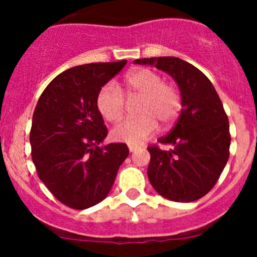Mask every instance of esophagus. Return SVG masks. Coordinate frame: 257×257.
I'll list each match as a JSON object with an SVG mask.
<instances>
[{
  "label": "esophagus",
  "instance_id": "esophagus-1",
  "mask_svg": "<svg viewBox=\"0 0 257 257\" xmlns=\"http://www.w3.org/2000/svg\"><path fill=\"white\" fill-rule=\"evenodd\" d=\"M128 149H130V152H135V151H138V149H139V147H138V145L130 144V145H128Z\"/></svg>",
  "mask_w": 257,
  "mask_h": 257
}]
</instances>
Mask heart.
Here are the masks:
<instances>
[{"label":"heart","mask_w":257,"mask_h":257,"mask_svg":"<svg viewBox=\"0 0 257 257\" xmlns=\"http://www.w3.org/2000/svg\"><path fill=\"white\" fill-rule=\"evenodd\" d=\"M123 91L115 83L103 85L96 95V108L109 122L121 121L126 112V99L135 100L136 113L139 115L128 118L112 131L117 142L140 144L156 133L160 122L170 126L178 119L183 108V99L178 88L166 83L160 73L152 69H136L123 79Z\"/></svg>","instance_id":"b5f03b06"}]
</instances>
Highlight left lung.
<instances>
[{"label":"left lung","instance_id":"8db88e82","mask_svg":"<svg viewBox=\"0 0 257 257\" xmlns=\"http://www.w3.org/2000/svg\"><path fill=\"white\" fill-rule=\"evenodd\" d=\"M134 63L167 72L179 85L183 99L176 124L158 139L170 149L148 147L152 187L170 201H197L212 189L229 158V121L219 95L198 68L179 58H145Z\"/></svg>","mask_w":257,"mask_h":257}]
</instances>
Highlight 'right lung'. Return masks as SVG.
Segmentation results:
<instances>
[{"mask_svg":"<svg viewBox=\"0 0 257 257\" xmlns=\"http://www.w3.org/2000/svg\"><path fill=\"white\" fill-rule=\"evenodd\" d=\"M127 60L78 65L56 76L36 105L29 142L38 178L74 210L108 196L130 151L123 143L99 147L108 135L96 95Z\"/></svg>","mask_w":257,"mask_h":257,"instance_id":"add662e5","label":"right lung"}]
</instances>
